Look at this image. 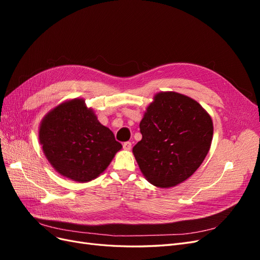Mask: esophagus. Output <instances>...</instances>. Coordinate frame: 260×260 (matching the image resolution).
Here are the masks:
<instances>
[{
  "instance_id": "obj_1",
  "label": "esophagus",
  "mask_w": 260,
  "mask_h": 260,
  "mask_svg": "<svg viewBox=\"0 0 260 260\" xmlns=\"http://www.w3.org/2000/svg\"><path fill=\"white\" fill-rule=\"evenodd\" d=\"M122 146H123V149H125V151H130L131 147H132V144H131V142H124L122 144Z\"/></svg>"
}]
</instances>
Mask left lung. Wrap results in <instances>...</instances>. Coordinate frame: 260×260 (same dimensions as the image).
I'll list each match as a JSON object with an SVG mask.
<instances>
[{
	"mask_svg": "<svg viewBox=\"0 0 260 260\" xmlns=\"http://www.w3.org/2000/svg\"><path fill=\"white\" fill-rule=\"evenodd\" d=\"M142 140L132 152L143 176L157 187H172L198 170L210 148L214 125L198 102L159 92L140 122Z\"/></svg>",
	"mask_w": 260,
	"mask_h": 260,
	"instance_id": "1",
	"label": "left lung"
}]
</instances>
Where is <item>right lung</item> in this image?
<instances>
[{
	"mask_svg": "<svg viewBox=\"0 0 260 260\" xmlns=\"http://www.w3.org/2000/svg\"><path fill=\"white\" fill-rule=\"evenodd\" d=\"M39 140L53 168L78 182L98 178L122 147L82 99L64 102L46 114Z\"/></svg>",
	"mask_w": 260,
	"mask_h": 260,
	"instance_id": "add662e5",
	"label": "right lung"
}]
</instances>
